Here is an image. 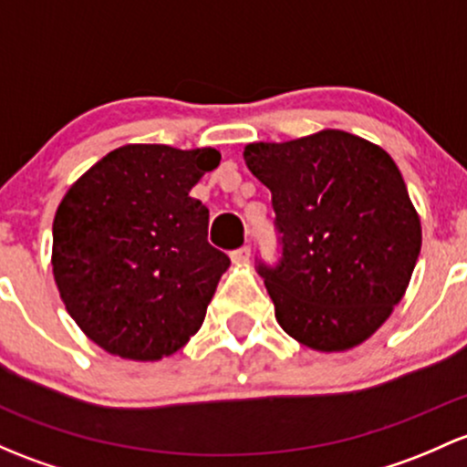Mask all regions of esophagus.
I'll use <instances>...</instances> for the list:
<instances>
[{
	"instance_id": "obj_1",
	"label": "esophagus",
	"mask_w": 467,
	"mask_h": 467,
	"mask_svg": "<svg viewBox=\"0 0 467 467\" xmlns=\"http://www.w3.org/2000/svg\"><path fill=\"white\" fill-rule=\"evenodd\" d=\"M230 259H233V264H246L250 259V248L244 246L239 250H233V253H230Z\"/></svg>"
}]
</instances>
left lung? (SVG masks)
Wrapping results in <instances>:
<instances>
[{
  "instance_id": "8db88e82",
  "label": "left lung",
  "mask_w": 467,
  "mask_h": 467,
  "mask_svg": "<svg viewBox=\"0 0 467 467\" xmlns=\"http://www.w3.org/2000/svg\"><path fill=\"white\" fill-rule=\"evenodd\" d=\"M248 170L271 190L284 257L259 266L279 327L322 353L349 351L387 322L420 253V217L399 165L342 130L248 143Z\"/></svg>"
}]
</instances>
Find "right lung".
<instances>
[{"label":"right lung","mask_w":467,"mask_h":467,"mask_svg":"<svg viewBox=\"0 0 467 467\" xmlns=\"http://www.w3.org/2000/svg\"><path fill=\"white\" fill-rule=\"evenodd\" d=\"M214 147L130 143L102 156L53 219V279L100 349L154 362L188 345L230 259L208 244V208L190 196L219 165Z\"/></svg>","instance_id":"add662e5"}]
</instances>
